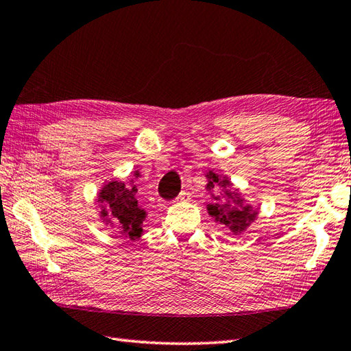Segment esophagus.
<instances>
[{"mask_svg":"<svg viewBox=\"0 0 351 351\" xmlns=\"http://www.w3.org/2000/svg\"><path fill=\"white\" fill-rule=\"evenodd\" d=\"M189 198H191V193L188 191H182L180 193H178V197L176 198V201L177 202L178 201H189Z\"/></svg>","mask_w":351,"mask_h":351,"instance_id":"esophagus-1","label":"esophagus"}]
</instances>
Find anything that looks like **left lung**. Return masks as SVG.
<instances>
[{"label":"left lung","mask_w":351,"mask_h":351,"mask_svg":"<svg viewBox=\"0 0 351 351\" xmlns=\"http://www.w3.org/2000/svg\"><path fill=\"white\" fill-rule=\"evenodd\" d=\"M207 186L206 189L212 192L216 188L222 189V195H213L212 198L215 202L207 204L208 215L215 217V221L223 223L225 227L230 228L234 234H240L243 232L249 225H251L255 219L258 212L252 208V206L245 204L243 198H240V193L236 191H231L232 183L228 180V177H223L208 171L206 174Z\"/></svg>","instance_id":"8db88e82"}]
</instances>
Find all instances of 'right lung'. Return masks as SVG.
I'll list each match as a JSON object with an SVG mask.
<instances>
[{
    "label": "right lung",
    "mask_w": 351,
    "mask_h": 351,
    "mask_svg": "<svg viewBox=\"0 0 351 351\" xmlns=\"http://www.w3.org/2000/svg\"><path fill=\"white\" fill-rule=\"evenodd\" d=\"M135 177H139V171H135ZM138 192L134 180L130 184L123 182H108L99 191L97 201L100 202V217L104 222L117 225L120 234L130 240L139 239L143 234V222L145 212L138 206L135 193Z\"/></svg>",
    "instance_id": "1"
}]
</instances>
